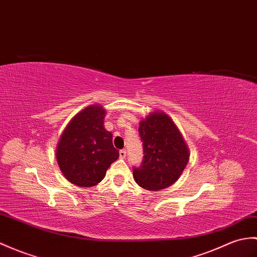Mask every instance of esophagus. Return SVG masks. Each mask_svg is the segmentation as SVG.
<instances>
[{"instance_id":"obj_1","label":"esophagus","mask_w":257,"mask_h":257,"mask_svg":"<svg viewBox=\"0 0 257 257\" xmlns=\"http://www.w3.org/2000/svg\"><path fill=\"white\" fill-rule=\"evenodd\" d=\"M126 156H127V151L124 150V149H122V150L119 151V157H120L121 159H124V158H126Z\"/></svg>"}]
</instances>
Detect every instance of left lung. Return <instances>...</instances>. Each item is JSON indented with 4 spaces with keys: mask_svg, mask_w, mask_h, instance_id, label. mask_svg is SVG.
<instances>
[{
    "mask_svg": "<svg viewBox=\"0 0 257 257\" xmlns=\"http://www.w3.org/2000/svg\"><path fill=\"white\" fill-rule=\"evenodd\" d=\"M143 160L134 166V176L139 186L160 190L174 184L186 168L188 148L172 119L163 112H152L139 126Z\"/></svg>",
    "mask_w": 257,
    "mask_h": 257,
    "instance_id": "1",
    "label": "left lung"
}]
</instances>
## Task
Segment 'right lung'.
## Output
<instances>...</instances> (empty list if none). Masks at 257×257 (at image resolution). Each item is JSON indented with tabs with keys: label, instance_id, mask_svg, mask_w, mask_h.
<instances>
[{
	"label": "right lung",
	"instance_id": "1",
	"mask_svg": "<svg viewBox=\"0 0 257 257\" xmlns=\"http://www.w3.org/2000/svg\"><path fill=\"white\" fill-rule=\"evenodd\" d=\"M106 111L99 105L86 107L64 129L57 147V161L67 180L92 187L103 180L107 169L119 158L112 135L104 128Z\"/></svg>",
	"mask_w": 257,
	"mask_h": 257
}]
</instances>
